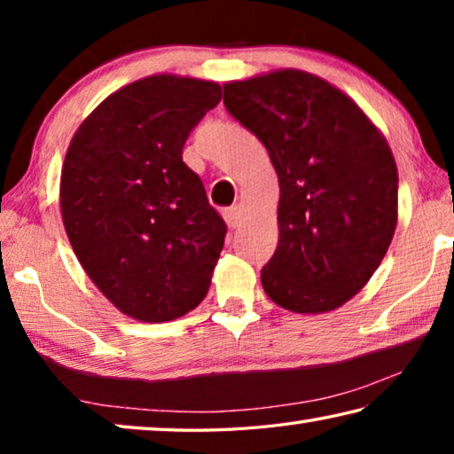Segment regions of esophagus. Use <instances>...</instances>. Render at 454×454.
Returning a JSON list of instances; mask_svg holds the SVG:
<instances>
[{
	"instance_id": "1",
	"label": "esophagus",
	"mask_w": 454,
	"mask_h": 454,
	"mask_svg": "<svg viewBox=\"0 0 454 454\" xmlns=\"http://www.w3.org/2000/svg\"><path fill=\"white\" fill-rule=\"evenodd\" d=\"M224 220H226V224L230 228L240 226L242 224V212H240V208H238V206H232V208H226L224 210Z\"/></svg>"
}]
</instances>
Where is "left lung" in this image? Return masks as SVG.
<instances>
[{
  "label": "left lung",
  "instance_id": "left-lung-1",
  "mask_svg": "<svg viewBox=\"0 0 454 454\" xmlns=\"http://www.w3.org/2000/svg\"><path fill=\"white\" fill-rule=\"evenodd\" d=\"M230 116L278 174V246L260 270L282 309L334 310L371 280L396 228L398 172L364 112L318 75L278 70L224 86Z\"/></svg>",
  "mask_w": 454,
  "mask_h": 454
}]
</instances>
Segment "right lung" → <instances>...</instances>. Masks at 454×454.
<instances>
[{
    "label": "right lung",
    "instance_id": "obj_1",
    "mask_svg": "<svg viewBox=\"0 0 454 454\" xmlns=\"http://www.w3.org/2000/svg\"><path fill=\"white\" fill-rule=\"evenodd\" d=\"M220 98L214 82L150 75L107 96L72 137L59 182L66 234L128 317L174 320L208 294L226 224L182 150Z\"/></svg>",
    "mask_w": 454,
    "mask_h": 454
}]
</instances>
